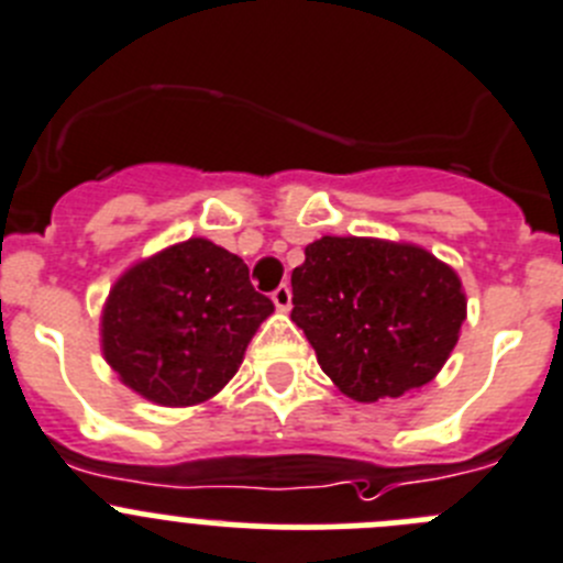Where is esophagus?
I'll list each match as a JSON object with an SVG mask.
<instances>
[{
    "mask_svg": "<svg viewBox=\"0 0 563 563\" xmlns=\"http://www.w3.org/2000/svg\"><path fill=\"white\" fill-rule=\"evenodd\" d=\"M272 302H275L277 311L286 313L288 308H291V288H288L286 283H283V286H277L275 291H272Z\"/></svg>",
    "mask_w": 563,
    "mask_h": 563,
    "instance_id": "esophagus-1",
    "label": "esophagus"
}]
</instances>
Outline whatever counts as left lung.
<instances>
[{
	"instance_id": "1",
	"label": "left lung",
	"mask_w": 563,
	"mask_h": 563,
	"mask_svg": "<svg viewBox=\"0 0 563 563\" xmlns=\"http://www.w3.org/2000/svg\"><path fill=\"white\" fill-rule=\"evenodd\" d=\"M291 319L324 375L358 402L433 380L466 319L459 275L417 244L322 235L291 272Z\"/></svg>"
}]
</instances>
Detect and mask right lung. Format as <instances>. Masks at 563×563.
I'll return each mask as SVG.
<instances>
[{"label": "right lung", "mask_w": 563, "mask_h": 563, "mask_svg": "<svg viewBox=\"0 0 563 563\" xmlns=\"http://www.w3.org/2000/svg\"><path fill=\"white\" fill-rule=\"evenodd\" d=\"M272 311L239 255L188 239L113 283L102 308V353L144 400L199 406L239 372L246 344Z\"/></svg>", "instance_id": "1"}]
</instances>
